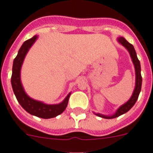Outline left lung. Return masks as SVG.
<instances>
[{
	"label": "left lung",
	"instance_id": "obj_1",
	"mask_svg": "<svg viewBox=\"0 0 153 153\" xmlns=\"http://www.w3.org/2000/svg\"><path fill=\"white\" fill-rule=\"evenodd\" d=\"M117 41L122 45V46H124V47L128 50L129 53H130V57H131L132 59V61H133V65H134L135 71H136V85H135L134 91H133V94H132L131 97L130 98V100H128L127 102L125 103L124 104L121 105L120 107L118 108L117 111H116L115 114H113V115H111V116H106V115H103V114H95L97 116L100 117L105 118V119H113V118H116L117 117L122 115V114L126 113L127 111H130L132 107H133L135 103L137 102V100L139 97V94H140V91H141V67H140V61H139L138 58H137V53H136V51H135L134 47H133V46L132 44H130V42H128L123 37H120V38H118Z\"/></svg>",
	"mask_w": 153,
	"mask_h": 153
}]
</instances>
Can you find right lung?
Listing matches in <instances>:
<instances>
[{
	"instance_id": "add662e5",
	"label": "right lung",
	"mask_w": 153,
	"mask_h": 153,
	"mask_svg": "<svg viewBox=\"0 0 153 153\" xmlns=\"http://www.w3.org/2000/svg\"><path fill=\"white\" fill-rule=\"evenodd\" d=\"M38 38L37 36H34L31 39L25 41L19 49L17 56L13 60V68H12L11 85L13 91L16 99L22 106L23 109L29 114L43 119H49L61 114L65 110L68 103L71 93L67 95L62 102L58 104H46L36 100L29 97L25 92L20 80V69L23 62L24 58L28 53L29 49L33 46Z\"/></svg>"
}]
</instances>
